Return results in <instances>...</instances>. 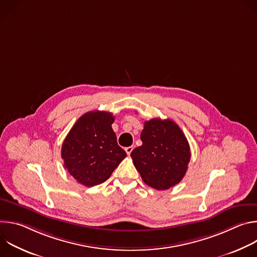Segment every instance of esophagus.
<instances>
[{
	"instance_id": "34e87169",
	"label": "esophagus",
	"mask_w": 257,
	"mask_h": 257,
	"mask_svg": "<svg viewBox=\"0 0 257 257\" xmlns=\"http://www.w3.org/2000/svg\"><path fill=\"white\" fill-rule=\"evenodd\" d=\"M132 151H133V146H128V148L125 149V152L127 153L128 156H130V154L132 153Z\"/></svg>"
}]
</instances>
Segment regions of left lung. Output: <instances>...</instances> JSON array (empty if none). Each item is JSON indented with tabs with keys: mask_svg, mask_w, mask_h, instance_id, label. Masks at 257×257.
Here are the masks:
<instances>
[{
	"mask_svg": "<svg viewBox=\"0 0 257 257\" xmlns=\"http://www.w3.org/2000/svg\"><path fill=\"white\" fill-rule=\"evenodd\" d=\"M142 145L131 158L143 182L157 190H167L184 178L190 162L189 143L180 127L170 119L144 122Z\"/></svg>",
	"mask_w": 257,
	"mask_h": 257,
	"instance_id": "left-lung-1",
	"label": "left lung"
}]
</instances>
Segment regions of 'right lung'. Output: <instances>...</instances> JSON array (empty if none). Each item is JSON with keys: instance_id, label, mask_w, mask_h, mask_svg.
<instances>
[{"instance_id": "right-lung-1", "label": "right lung", "mask_w": 257, "mask_h": 257, "mask_svg": "<svg viewBox=\"0 0 257 257\" xmlns=\"http://www.w3.org/2000/svg\"><path fill=\"white\" fill-rule=\"evenodd\" d=\"M114 121L112 113L88 112L76 121L63 142L65 169L86 187L106 181L127 156L118 145Z\"/></svg>"}]
</instances>
